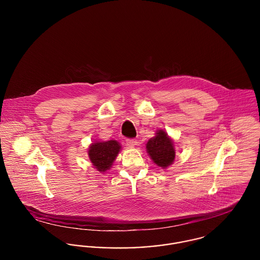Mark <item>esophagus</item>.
<instances>
[{
  "instance_id": "34e87169",
  "label": "esophagus",
  "mask_w": 260,
  "mask_h": 260,
  "mask_svg": "<svg viewBox=\"0 0 260 260\" xmlns=\"http://www.w3.org/2000/svg\"><path fill=\"white\" fill-rule=\"evenodd\" d=\"M125 141H126V145H128V146H131V147H134V146L137 145V143H138L137 140H133V139H127Z\"/></svg>"
}]
</instances>
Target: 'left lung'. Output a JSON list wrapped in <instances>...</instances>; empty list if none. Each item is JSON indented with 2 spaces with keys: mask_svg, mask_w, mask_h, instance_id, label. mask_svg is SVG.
Here are the masks:
<instances>
[{
  "mask_svg": "<svg viewBox=\"0 0 260 260\" xmlns=\"http://www.w3.org/2000/svg\"><path fill=\"white\" fill-rule=\"evenodd\" d=\"M146 151L152 161L164 169L171 165L175 159L173 140L163 129H159L155 137L147 141Z\"/></svg>",
  "mask_w": 260,
  "mask_h": 260,
  "instance_id": "1",
  "label": "left lung"
}]
</instances>
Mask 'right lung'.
Listing matches in <instances>:
<instances>
[{
    "label": "right lung",
    "mask_w": 260,
    "mask_h": 260,
    "mask_svg": "<svg viewBox=\"0 0 260 260\" xmlns=\"http://www.w3.org/2000/svg\"><path fill=\"white\" fill-rule=\"evenodd\" d=\"M121 146L117 140L97 141L90 145L88 155L95 168L105 172L109 170L118 156Z\"/></svg>",
    "instance_id": "add662e5"
}]
</instances>
